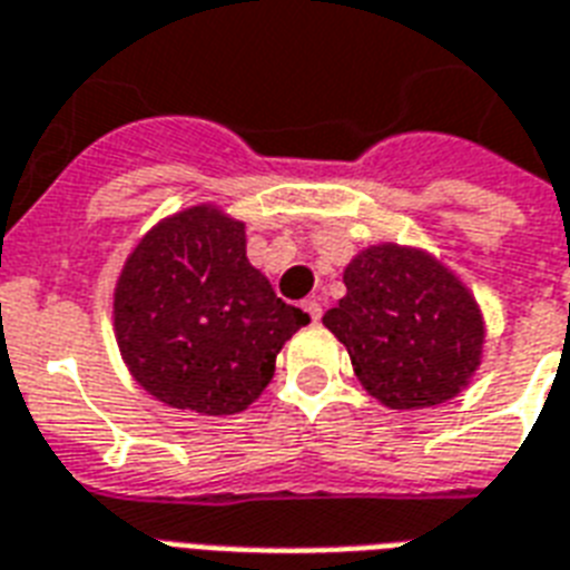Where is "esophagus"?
<instances>
[{
	"mask_svg": "<svg viewBox=\"0 0 570 570\" xmlns=\"http://www.w3.org/2000/svg\"><path fill=\"white\" fill-rule=\"evenodd\" d=\"M303 308H306L312 321H321V315H324V308H321V303H317V299H306V303H303Z\"/></svg>",
	"mask_w": 570,
	"mask_h": 570,
	"instance_id": "obj_1",
	"label": "esophagus"
}]
</instances>
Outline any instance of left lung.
I'll return each instance as SVG.
<instances>
[{
    "label": "left lung",
    "mask_w": 570,
    "mask_h": 570,
    "mask_svg": "<svg viewBox=\"0 0 570 570\" xmlns=\"http://www.w3.org/2000/svg\"><path fill=\"white\" fill-rule=\"evenodd\" d=\"M347 294L324 326L347 347L368 395L392 410L443 404L482 363V308L422 249L368 246L345 267Z\"/></svg>",
    "instance_id": "left-lung-1"
}]
</instances>
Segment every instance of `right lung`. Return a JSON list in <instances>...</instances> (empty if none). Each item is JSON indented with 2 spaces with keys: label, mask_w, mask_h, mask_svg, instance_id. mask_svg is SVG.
<instances>
[{
  "label": "right lung",
  "mask_w": 570,
  "mask_h": 570,
  "mask_svg": "<svg viewBox=\"0 0 570 570\" xmlns=\"http://www.w3.org/2000/svg\"><path fill=\"white\" fill-rule=\"evenodd\" d=\"M116 338L136 383L154 399L202 416L253 404L303 308L276 297L246 258V225L214 205L163 219L118 276Z\"/></svg>",
  "instance_id": "obj_1"
}]
</instances>
